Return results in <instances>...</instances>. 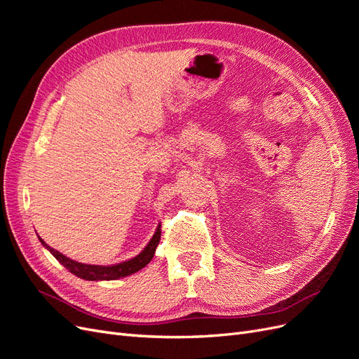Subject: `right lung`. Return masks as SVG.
Returning <instances> with one entry per match:
<instances>
[{
	"label": "right lung",
	"instance_id": "right-lung-1",
	"mask_svg": "<svg viewBox=\"0 0 359 359\" xmlns=\"http://www.w3.org/2000/svg\"><path fill=\"white\" fill-rule=\"evenodd\" d=\"M161 226L157 227V231L154 233V236L151 238V241L148 243V245L140 252L136 257L130 259V260H126V262L123 264H118V265H111V266H100V265H86V264H79L76 262V260H72L69 259L67 256H64L62 253L57 252L55 248L49 247L48 244H45V241L41 240V238H39V240L41 241V244L45 245L49 252L55 256V259L58 260V262L61 265L66 266L72 274L78 276L83 280H90V281H97V280H116V278H121V277H126V276H130V274H135L136 271L142 269L144 266H147L151 259L154 257V253H156V248L160 243V236H161Z\"/></svg>",
	"mask_w": 359,
	"mask_h": 359
}]
</instances>
